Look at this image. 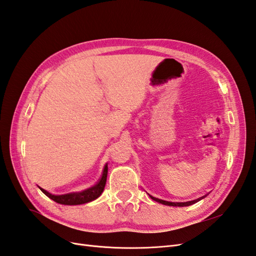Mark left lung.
I'll use <instances>...</instances> for the list:
<instances>
[{
  "label": "left lung",
  "mask_w": 256,
  "mask_h": 256,
  "mask_svg": "<svg viewBox=\"0 0 256 256\" xmlns=\"http://www.w3.org/2000/svg\"><path fill=\"white\" fill-rule=\"evenodd\" d=\"M149 196L156 202L162 203V204H164V206H188L194 204V203H196V201L200 200V199H196V200L187 201V202H171V201H166V200H162V199H158V198H156V196H152V194H149Z\"/></svg>",
  "instance_id": "1"
}]
</instances>
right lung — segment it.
Segmentation results:
<instances>
[{"label":"right lung","mask_w":256,"mask_h":256,"mask_svg":"<svg viewBox=\"0 0 256 256\" xmlns=\"http://www.w3.org/2000/svg\"><path fill=\"white\" fill-rule=\"evenodd\" d=\"M107 174H108V164L104 166L102 175L100 180L96 182V185L93 187H90L88 189H85L83 192H70V194H52L48 192L45 190L43 188H40L41 192L46 194L50 199L54 200L57 203H60V204L64 206H78V204H83V203H88L97 199L98 196L102 194L104 192V185H106V180H107Z\"/></svg>","instance_id":"add662e5"}]
</instances>
